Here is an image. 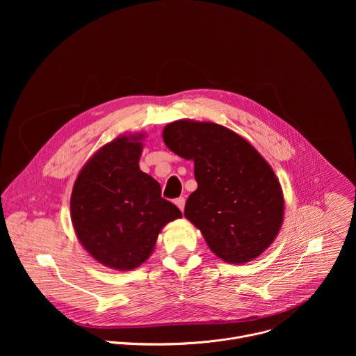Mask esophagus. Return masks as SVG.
I'll use <instances>...</instances> for the list:
<instances>
[{"mask_svg": "<svg viewBox=\"0 0 356 356\" xmlns=\"http://www.w3.org/2000/svg\"><path fill=\"white\" fill-rule=\"evenodd\" d=\"M175 204H176V206L180 209V211L183 213V211H184V204H186V200H184V197H179V198H176Z\"/></svg>", "mask_w": 356, "mask_h": 356, "instance_id": "obj_1", "label": "esophagus"}]
</instances>
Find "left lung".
Wrapping results in <instances>:
<instances>
[{"instance_id":"8db88e82","label":"left lung","mask_w":356,"mask_h":356,"mask_svg":"<svg viewBox=\"0 0 356 356\" xmlns=\"http://www.w3.org/2000/svg\"><path fill=\"white\" fill-rule=\"evenodd\" d=\"M163 142L194 162L197 190L184 217L227 264L255 261L276 239L284 214L280 183L259 152L236 132L193 120L170 122Z\"/></svg>"}]
</instances>
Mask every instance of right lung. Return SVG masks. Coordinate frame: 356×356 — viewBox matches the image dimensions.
<instances>
[{
  "label": "right lung",
  "mask_w": 356,
  "mask_h": 356,
  "mask_svg": "<svg viewBox=\"0 0 356 356\" xmlns=\"http://www.w3.org/2000/svg\"><path fill=\"white\" fill-rule=\"evenodd\" d=\"M143 134L121 135L81 168L70 216L81 246L98 264L132 270L154 252L162 228L181 217L161 197V184L139 169Z\"/></svg>",
  "instance_id": "add662e5"
}]
</instances>
